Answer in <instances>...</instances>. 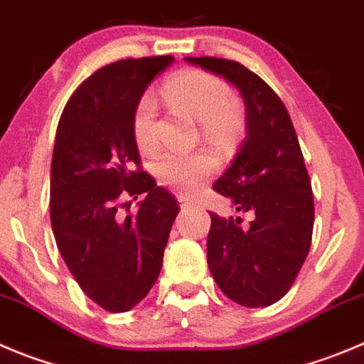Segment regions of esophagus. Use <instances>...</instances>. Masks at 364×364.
<instances>
[{
  "instance_id": "1",
  "label": "esophagus",
  "mask_w": 364,
  "mask_h": 364,
  "mask_svg": "<svg viewBox=\"0 0 364 364\" xmlns=\"http://www.w3.org/2000/svg\"><path fill=\"white\" fill-rule=\"evenodd\" d=\"M178 203H180V209H182V210H188V209H191V207H193V203L189 202L188 198H184V196H178Z\"/></svg>"
}]
</instances>
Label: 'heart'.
<instances>
[{"label": "heart", "mask_w": 364, "mask_h": 364, "mask_svg": "<svg viewBox=\"0 0 364 364\" xmlns=\"http://www.w3.org/2000/svg\"><path fill=\"white\" fill-rule=\"evenodd\" d=\"M164 98L173 109L184 112L198 124L207 137L220 139L230 136L240 124L236 105L227 85L216 76L200 71H186L166 82ZM157 102L150 92L141 96L132 117V134L137 148L151 151L157 144L155 137ZM214 169L207 155L166 154L154 164L155 178L161 186L189 196L198 191Z\"/></svg>", "instance_id": "b5f03b06"}]
</instances>
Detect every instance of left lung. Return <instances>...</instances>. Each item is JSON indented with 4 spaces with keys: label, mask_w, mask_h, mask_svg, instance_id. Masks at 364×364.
Segmentation results:
<instances>
[{
    "label": "left lung",
    "mask_w": 364,
    "mask_h": 364,
    "mask_svg": "<svg viewBox=\"0 0 364 364\" xmlns=\"http://www.w3.org/2000/svg\"><path fill=\"white\" fill-rule=\"evenodd\" d=\"M240 91L247 136L213 189L241 218L210 214L207 264L221 291L245 307H266L289 291L307 254L314 223L311 180L291 117L273 89L234 60L188 57Z\"/></svg>",
    "instance_id": "1"
}]
</instances>
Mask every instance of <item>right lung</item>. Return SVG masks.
Masks as SVG:
<instances>
[{
  "mask_svg": "<svg viewBox=\"0 0 364 364\" xmlns=\"http://www.w3.org/2000/svg\"><path fill=\"white\" fill-rule=\"evenodd\" d=\"M173 60L169 55L127 58L98 69L73 92L58 121L51 228L82 291L110 313L130 311L148 295L180 210L171 193L146 171L132 169L139 166L134 110ZM139 194L145 200L138 213L123 217L120 198Z\"/></svg>",
  "mask_w": 364,
  "mask_h": 364,
  "instance_id": "add662e5",
  "label": "right lung"
}]
</instances>
